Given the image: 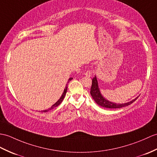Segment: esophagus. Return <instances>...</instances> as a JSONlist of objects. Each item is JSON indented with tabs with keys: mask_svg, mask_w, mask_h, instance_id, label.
<instances>
[{
	"mask_svg": "<svg viewBox=\"0 0 157 157\" xmlns=\"http://www.w3.org/2000/svg\"><path fill=\"white\" fill-rule=\"evenodd\" d=\"M85 75L87 76V77H90V76L92 75V72H91V71L90 70H88L85 73Z\"/></svg>",
	"mask_w": 157,
	"mask_h": 157,
	"instance_id": "1",
	"label": "esophagus"
}]
</instances>
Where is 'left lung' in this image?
<instances>
[{"instance_id":"1","label":"left lung","mask_w":157,"mask_h":157,"mask_svg":"<svg viewBox=\"0 0 157 157\" xmlns=\"http://www.w3.org/2000/svg\"><path fill=\"white\" fill-rule=\"evenodd\" d=\"M90 94H91V96H92L93 99L96 101L97 104L99 105L100 106L106 108H120L122 107L127 106V105L133 103L138 97V96L137 98H135V99L129 101V102L124 103V104H116V103L111 102V101L105 100V98L102 96V95L101 94L99 86H98V83L96 76H95V77L92 79V84L90 89Z\"/></svg>"}]
</instances>
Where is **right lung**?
Instances as JSON below:
<instances>
[{
    "instance_id": "right-lung-1",
    "label": "right lung",
    "mask_w": 157,
    "mask_h": 157,
    "mask_svg": "<svg viewBox=\"0 0 157 157\" xmlns=\"http://www.w3.org/2000/svg\"><path fill=\"white\" fill-rule=\"evenodd\" d=\"M73 78H70V79H69V80H68V83H69V82L70 81H71V80ZM67 84H66V86H65V88L64 89V91H63V94H62V96H61V98H59V100H58V101H56V103H55L52 107L51 108H49V109H47V110H43L42 112H48V111H49V110H52V109H53L54 108H56V107H57V106H58V105H59L61 102H62V101L63 100V99H64V98H65V94H66V92H67Z\"/></svg>"
}]
</instances>
